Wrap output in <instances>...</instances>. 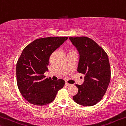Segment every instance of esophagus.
<instances>
[{
  "label": "esophagus",
  "instance_id": "esophagus-1",
  "mask_svg": "<svg viewBox=\"0 0 126 126\" xmlns=\"http://www.w3.org/2000/svg\"><path fill=\"white\" fill-rule=\"evenodd\" d=\"M65 85H66V86H68V87L71 86V84H69V83H65Z\"/></svg>",
  "mask_w": 126,
  "mask_h": 126
}]
</instances>
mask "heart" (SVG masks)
<instances>
[{"label": "heart", "mask_w": 126, "mask_h": 126, "mask_svg": "<svg viewBox=\"0 0 126 126\" xmlns=\"http://www.w3.org/2000/svg\"><path fill=\"white\" fill-rule=\"evenodd\" d=\"M71 52H75L73 51H70L69 53H71Z\"/></svg>", "instance_id": "1"}]
</instances>
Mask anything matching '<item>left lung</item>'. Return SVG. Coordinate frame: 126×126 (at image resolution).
Returning a JSON list of instances; mask_svg holds the SVG:
<instances>
[{"instance_id":"left-lung-1","label":"left lung","mask_w":126,"mask_h":126,"mask_svg":"<svg viewBox=\"0 0 126 126\" xmlns=\"http://www.w3.org/2000/svg\"><path fill=\"white\" fill-rule=\"evenodd\" d=\"M79 53L77 67L79 73L85 75L82 84H76L78 89L73 97L79 105H95L105 94L110 80V67L107 54L90 38H69Z\"/></svg>"}]
</instances>
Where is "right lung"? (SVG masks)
Instances as JSON below:
<instances>
[{"label": "right lung", "mask_w": 126, "mask_h": 126, "mask_svg": "<svg viewBox=\"0 0 126 126\" xmlns=\"http://www.w3.org/2000/svg\"><path fill=\"white\" fill-rule=\"evenodd\" d=\"M67 37H48L35 40L25 47L16 65L17 83L22 96L29 102L43 106L55 100L65 81L45 78L51 54Z\"/></svg>", "instance_id": "add662e5"}]
</instances>
